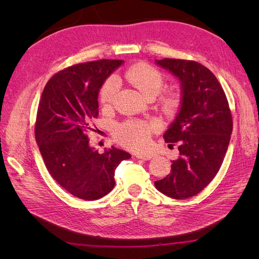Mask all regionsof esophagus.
Masks as SVG:
<instances>
[{
  "label": "esophagus",
  "instance_id": "obj_1",
  "mask_svg": "<svg viewBox=\"0 0 259 259\" xmlns=\"http://www.w3.org/2000/svg\"><path fill=\"white\" fill-rule=\"evenodd\" d=\"M136 158L140 159V160H144V161H148L152 159V154H148V153H140V154H136Z\"/></svg>",
  "mask_w": 259,
  "mask_h": 259
}]
</instances>
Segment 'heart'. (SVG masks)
<instances>
[{
    "instance_id": "b5f03b06",
    "label": "heart",
    "mask_w": 259,
    "mask_h": 259,
    "mask_svg": "<svg viewBox=\"0 0 259 259\" xmlns=\"http://www.w3.org/2000/svg\"><path fill=\"white\" fill-rule=\"evenodd\" d=\"M127 81L142 92L148 98H154L165 85V76L149 64H137L128 68L125 72ZM121 88L120 79L116 75L109 76L99 92L100 103L104 107H110ZM162 110L168 116L178 113L183 106V95L178 91L164 93L160 98ZM159 125L153 122L142 120H127L117 125L114 135L122 146L132 150H144L150 143L152 133Z\"/></svg>"
}]
</instances>
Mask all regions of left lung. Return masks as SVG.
<instances>
[{
  "label": "left lung",
  "mask_w": 259,
  "mask_h": 259,
  "mask_svg": "<svg viewBox=\"0 0 259 259\" xmlns=\"http://www.w3.org/2000/svg\"><path fill=\"white\" fill-rule=\"evenodd\" d=\"M155 62L179 79L183 106L163 136L165 143L178 145L179 156L154 186L169 198L188 199L204 189L222 166L232 133L231 110L221 83L206 67L175 58Z\"/></svg>",
  "instance_id": "obj_1"
}]
</instances>
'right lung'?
Listing matches in <instances>:
<instances>
[{
  "label": "right lung",
  "mask_w": 259,
  "mask_h": 259,
  "mask_svg": "<svg viewBox=\"0 0 259 259\" xmlns=\"http://www.w3.org/2000/svg\"><path fill=\"white\" fill-rule=\"evenodd\" d=\"M122 60L100 59L68 67L46 83L38 103L34 134L49 173L74 197L93 201L115 185L114 173L131 154L111 147L99 153L89 145L98 116V92Z\"/></svg>",
  "instance_id": "right-lung-1"
}]
</instances>
